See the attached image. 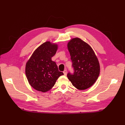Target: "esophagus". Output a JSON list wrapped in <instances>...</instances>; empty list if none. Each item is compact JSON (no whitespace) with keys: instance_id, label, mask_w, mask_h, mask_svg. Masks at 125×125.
I'll return each mask as SVG.
<instances>
[{"instance_id":"obj_1","label":"esophagus","mask_w":125,"mask_h":125,"mask_svg":"<svg viewBox=\"0 0 125 125\" xmlns=\"http://www.w3.org/2000/svg\"><path fill=\"white\" fill-rule=\"evenodd\" d=\"M63 74H64V75H67V70L66 69V70H64V71H63Z\"/></svg>"}]
</instances>
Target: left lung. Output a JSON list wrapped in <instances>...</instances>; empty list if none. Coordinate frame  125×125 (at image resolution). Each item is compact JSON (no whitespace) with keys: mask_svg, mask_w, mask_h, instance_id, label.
Instances as JSON below:
<instances>
[{"mask_svg":"<svg viewBox=\"0 0 125 125\" xmlns=\"http://www.w3.org/2000/svg\"><path fill=\"white\" fill-rule=\"evenodd\" d=\"M74 69L73 74L68 73L67 77L75 88L80 90L89 88L99 76V60L90 45L75 37L67 44Z\"/></svg>","mask_w":125,"mask_h":125,"instance_id":"1","label":"left lung"}]
</instances>
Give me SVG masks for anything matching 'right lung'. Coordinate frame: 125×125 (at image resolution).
Here are the masks:
<instances>
[{
	"mask_svg": "<svg viewBox=\"0 0 125 125\" xmlns=\"http://www.w3.org/2000/svg\"><path fill=\"white\" fill-rule=\"evenodd\" d=\"M58 45L46 42L37 47L28 60L25 74L29 84L35 90L46 92L52 89L58 78L63 75L55 62L52 61Z\"/></svg>",
	"mask_w": 125,
	"mask_h": 125,
	"instance_id": "add662e5",
	"label": "right lung"
}]
</instances>
